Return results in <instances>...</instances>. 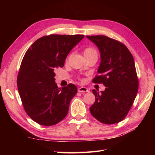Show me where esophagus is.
Returning a JSON list of instances; mask_svg holds the SVG:
<instances>
[{"mask_svg":"<svg viewBox=\"0 0 155 155\" xmlns=\"http://www.w3.org/2000/svg\"><path fill=\"white\" fill-rule=\"evenodd\" d=\"M78 92H88V88H87L86 87H79L78 88Z\"/></svg>","mask_w":155,"mask_h":155,"instance_id":"obj_1","label":"esophagus"}]
</instances>
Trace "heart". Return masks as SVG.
Returning <instances> with one entry per match:
<instances>
[{"mask_svg":"<svg viewBox=\"0 0 155 155\" xmlns=\"http://www.w3.org/2000/svg\"><path fill=\"white\" fill-rule=\"evenodd\" d=\"M84 55H85V57H90V56H92V55H97L96 50L92 47H88L84 50ZM68 59V58H67V60ZM80 79L82 81H83V79Z\"/></svg>","mask_w":155,"mask_h":155,"instance_id":"b5f03b06","label":"heart"}]
</instances>
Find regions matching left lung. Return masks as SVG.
<instances>
[{
    "mask_svg": "<svg viewBox=\"0 0 155 155\" xmlns=\"http://www.w3.org/2000/svg\"><path fill=\"white\" fill-rule=\"evenodd\" d=\"M99 48L101 63L93 79L103 83L104 91L92 92L96 100L91 114L100 122L114 124L122 121L132 107L138 90V79L132 54L121 42L105 35H87Z\"/></svg>",
    "mask_w": 155,
    "mask_h": 155,
    "instance_id": "1",
    "label": "left lung"
}]
</instances>
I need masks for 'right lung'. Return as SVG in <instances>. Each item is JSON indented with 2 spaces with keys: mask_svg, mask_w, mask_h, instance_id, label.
Here are the masks:
<instances>
[{
  "mask_svg": "<svg viewBox=\"0 0 155 155\" xmlns=\"http://www.w3.org/2000/svg\"><path fill=\"white\" fill-rule=\"evenodd\" d=\"M83 37L84 35H46L26 51L17 84L26 112L39 125H55L67 115L78 88L72 83L58 88L55 71L64 66L70 51Z\"/></svg>",
  "mask_w": 155,
  "mask_h": 155,
  "instance_id": "obj_1",
  "label": "right lung"
}]
</instances>
